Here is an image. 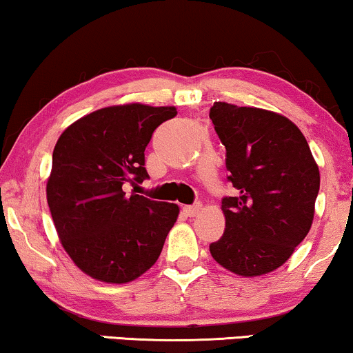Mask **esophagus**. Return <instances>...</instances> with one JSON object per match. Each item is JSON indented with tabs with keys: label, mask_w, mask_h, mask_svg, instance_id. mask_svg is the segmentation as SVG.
<instances>
[{
	"label": "esophagus",
	"mask_w": 353,
	"mask_h": 353,
	"mask_svg": "<svg viewBox=\"0 0 353 353\" xmlns=\"http://www.w3.org/2000/svg\"><path fill=\"white\" fill-rule=\"evenodd\" d=\"M201 209H202V204L197 202L194 205H185L183 207V212H185L188 216H196L201 212Z\"/></svg>",
	"instance_id": "1"
}]
</instances>
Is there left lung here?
Segmentation results:
<instances>
[{
    "label": "left lung",
    "instance_id": "8db88e82",
    "mask_svg": "<svg viewBox=\"0 0 353 353\" xmlns=\"http://www.w3.org/2000/svg\"><path fill=\"white\" fill-rule=\"evenodd\" d=\"M234 197H223L225 233L210 244L221 267L252 278L281 267L312 228L320 170L305 137L281 114L214 103Z\"/></svg>",
    "mask_w": 353,
    "mask_h": 353
}]
</instances>
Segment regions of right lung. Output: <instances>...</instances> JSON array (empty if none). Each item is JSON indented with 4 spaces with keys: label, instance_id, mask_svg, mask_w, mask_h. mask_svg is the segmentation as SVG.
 I'll return each instance as SVG.
<instances>
[{
    "label": "right lung",
    "instance_id": "add662e5",
    "mask_svg": "<svg viewBox=\"0 0 353 353\" xmlns=\"http://www.w3.org/2000/svg\"><path fill=\"white\" fill-rule=\"evenodd\" d=\"M176 108L120 104L69 125L52 151L46 199L62 248L85 274L125 284L157 262L180 207L122 190L148 178L144 149Z\"/></svg>",
    "mask_w": 353,
    "mask_h": 353
}]
</instances>
